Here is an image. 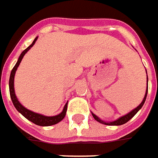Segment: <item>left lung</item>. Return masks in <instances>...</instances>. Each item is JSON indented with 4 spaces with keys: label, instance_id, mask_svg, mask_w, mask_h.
Returning a JSON list of instances; mask_svg holds the SVG:
<instances>
[{
    "label": "left lung",
    "instance_id": "left-lung-1",
    "mask_svg": "<svg viewBox=\"0 0 158 158\" xmlns=\"http://www.w3.org/2000/svg\"><path fill=\"white\" fill-rule=\"evenodd\" d=\"M147 79H148V78H147ZM147 92H148V87H147V89H146V93H145V98H144V99H143V101L141 102V104H140V105H139V106L137 108H135V110H133L131 112H129L128 114H127V115H125V116H123V117L118 118L117 121H114V122H111V123H105V122H103V121L100 120V119H99V117H97V116H95L94 114H93V113H92V115H93V117H94L95 120H97L98 122H99V123H101L106 124V125H110V126H118V125H123V124L126 123L127 122H128V121L130 120L131 118L134 117V116H135L136 113L138 112L139 110L141 109V107L143 106V105H144V103H145V99H146V96H147Z\"/></svg>",
    "mask_w": 158,
    "mask_h": 158
}]
</instances>
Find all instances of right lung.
<instances>
[{
    "instance_id": "right-lung-1",
    "label": "right lung",
    "mask_w": 158,
    "mask_h": 158,
    "mask_svg": "<svg viewBox=\"0 0 158 158\" xmlns=\"http://www.w3.org/2000/svg\"><path fill=\"white\" fill-rule=\"evenodd\" d=\"M37 40V37L35 38L34 40V41L32 42V44L31 46H29L25 50H23L22 53L20 54L19 58V60L18 62L15 64V66L13 67V70L11 71V75H10V79H9V91H10V96H11V99H12V101H13V105L15 106V108L18 110V111L20 112L23 117L25 118H27L28 120H30L31 122H32L33 123L36 124V125H39V126H51V125H54V124L58 123L60 121H62L65 117V114H66L67 110V104L64 107V110L62 112L57 115V116H54V117H45V116H42V115H40V114H37V113H35L33 111H31L29 110L26 108H24L19 102V100L17 99L16 95H15V93H14V87H13V82H14V76H15V72H16L18 67L19 65L21 60L23 59V57L24 56V54L31 49V47H33V45L35 44V41Z\"/></svg>"
}]
</instances>
